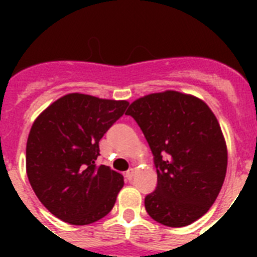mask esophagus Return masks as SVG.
<instances>
[{
	"label": "esophagus",
	"instance_id": "esophagus-1",
	"mask_svg": "<svg viewBox=\"0 0 257 257\" xmlns=\"http://www.w3.org/2000/svg\"><path fill=\"white\" fill-rule=\"evenodd\" d=\"M134 175H135L134 170H130V171H127L126 174H124V178H126L128 181H131V180H133V178H134Z\"/></svg>",
	"mask_w": 257,
	"mask_h": 257
}]
</instances>
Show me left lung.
I'll return each instance as SVG.
<instances>
[{"instance_id":"obj_1","label":"left lung","mask_w":257,"mask_h":257,"mask_svg":"<svg viewBox=\"0 0 257 257\" xmlns=\"http://www.w3.org/2000/svg\"><path fill=\"white\" fill-rule=\"evenodd\" d=\"M154 156L157 188L145 210L162 225L187 226L203 216L221 190L228 166L225 138L216 115L190 94L166 90L130 104Z\"/></svg>"}]
</instances>
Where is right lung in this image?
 Returning <instances> with one entry per match:
<instances>
[{
    "instance_id": "obj_1",
    "label": "right lung",
    "mask_w": 257,
    "mask_h": 257,
    "mask_svg": "<svg viewBox=\"0 0 257 257\" xmlns=\"http://www.w3.org/2000/svg\"><path fill=\"white\" fill-rule=\"evenodd\" d=\"M127 105V100L70 92L35 119L27 140V176L54 216L88 225L112 211L123 176L95 161L99 142Z\"/></svg>"
}]
</instances>
